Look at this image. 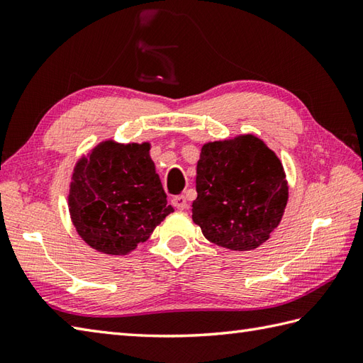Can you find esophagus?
<instances>
[{
  "mask_svg": "<svg viewBox=\"0 0 363 363\" xmlns=\"http://www.w3.org/2000/svg\"><path fill=\"white\" fill-rule=\"evenodd\" d=\"M172 204L176 207L177 211H184V209H187V198L184 196V195L174 196V198L172 199Z\"/></svg>",
  "mask_w": 363,
  "mask_h": 363,
  "instance_id": "esophagus-1",
  "label": "esophagus"
}]
</instances>
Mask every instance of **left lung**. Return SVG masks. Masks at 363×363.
Segmentation results:
<instances>
[{"label":"left lung","mask_w":363,"mask_h":363,"mask_svg":"<svg viewBox=\"0 0 363 363\" xmlns=\"http://www.w3.org/2000/svg\"><path fill=\"white\" fill-rule=\"evenodd\" d=\"M196 191L195 225L207 240L230 251L265 243L289 201L282 162L252 134L203 145Z\"/></svg>","instance_id":"1"}]
</instances>
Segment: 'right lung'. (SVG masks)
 Wrapping results in <instances>:
<instances>
[{"instance_id": "right-lung-1", "label": "right lung", "mask_w": 363, "mask_h": 363, "mask_svg": "<svg viewBox=\"0 0 363 363\" xmlns=\"http://www.w3.org/2000/svg\"><path fill=\"white\" fill-rule=\"evenodd\" d=\"M150 142L104 140L76 162L68 211L76 233L109 256H126L174 212L167 204Z\"/></svg>"}]
</instances>
